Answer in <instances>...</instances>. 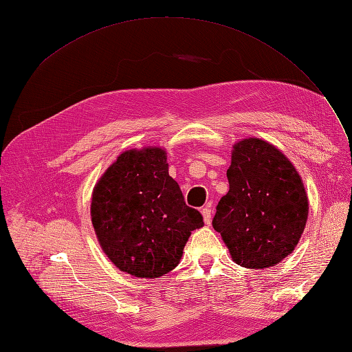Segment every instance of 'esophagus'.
I'll return each mask as SVG.
<instances>
[{
  "mask_svg": "<svg viewBox=\"0 0 352 352\" xmlns=\"http://www.w3.org/2000/svg\"><path fill=\"white\" fill-rule=\"evenodd\" d=\"M201 212H202V217H204L206 225H210V223H211V208L206 207V208L201 210Z\"/></svg>",
  "mask_w": 352,
  "mask_h": 352,
  "instance_id": "34e87169",
  "label": "esophagus"
}]
</instances>
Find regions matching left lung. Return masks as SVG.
Instances as JSON below:
<instances>
[{"instance_id": "obj_1", "label": "left lung", "mask_w": 352, "mask_h": 352, "mask_svg": "<svg viewBox=\"0 0 352 352\" xmlns=\"http://www.w3.org/2000/svg\"><path fill=\"white\" fill-rule=\"evenodd\" d=\"M229 192L212 219L232 255L247 269H267L289 255L300 241L308 198L294 164L258 138L233 145Z\"/></svg>"}]
</instances>
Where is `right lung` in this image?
<instances>
[{
	"label": "right lung",
	"mask_w": 352,
	"mask_h": 352,
	"mask_svg": "<svg viewBox=\"0 0 352 352\" xmlns=\"http://www.w3.org/2000/svg\"><path fill=\"white\" fill-rule=\"evenodd\" d=\"M92 226L105 255L122 272L154 279L180 261L190 232L204 226L168 176L166 151L157 146L117 157L94 188Z\"/></svg>",
	"instance_id": "right-lung-1"
}]
</instances>
